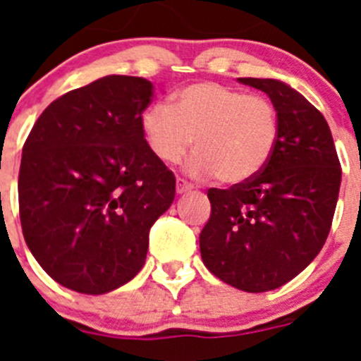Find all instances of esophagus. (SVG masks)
<instances>
[{"label": "esophagus", "instance_id": "1", "mask_svg": "<svg viewBox=\"0 0 361 361\" xmlns=\"http://www.w3.org/2000/svg\"><path fill=\"white\" fill-rule=\"evenodd\" d=\"M193 190V186H191L190 183H186V180H183V178H177V193L178 195H184V193H188V191Z\"/></svg>", "mask_w": 361, "mask_h": 361}]
</instances>
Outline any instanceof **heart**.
I'll return each mask as SVG.
<instances>
[{
	"mask_svg": "<svg viewBox=\"0 0 361 361\" xmlns=\"http://www.w3.org/2000/svg\"><path fill=\"white\" fill-rule=\"evenodd\" d=\"M141 130L149 152L164 164L183 161L195 139L188 173L242 184L269 162L279 141V116L262 95L204 81L173 94L171 106L149 104Z\"/></svg>",
	"mask_w": 361,
	"mask_h": 361,
	"instance_id": "obj_1",
	"label": "heart"
}]
</instances>
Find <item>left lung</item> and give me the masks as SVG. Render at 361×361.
I'll list each match as a JSON object with an SVG mask.
<instances>
[{"label": "left lung", "instance_id": "8db88e82", "mask_svg": "<svg viewBox=\"0 0 361 361\" xmlns=\"http://www.w3.org/2000/svg\"><path fill=\"white\" fill-rule=\"evenodd\" d=\"M279 116V141L257 177L208 191L200 257L216 279L247 293L280 288L314 260L329 235L342 170L329 124L279 79L240 78Z\"/></svg>", "mask_w": 361, "mask_h": 361}]
</instances>
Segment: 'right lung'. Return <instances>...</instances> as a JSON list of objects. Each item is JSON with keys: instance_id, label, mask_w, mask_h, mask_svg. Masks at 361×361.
<instances>
[{"instance_id": "add662e5", "label": "right lung", "mask_w": 361, "mask_h": 361, "mask_svg": "<svg viewBox=\"0 0 361 361\" xmlns=\"http://www.w3.org/2000/svg\"><path fill=\"white\" fill-rule=\"evenodd\" d=\"M152 99L148 79L106 75L50 103L25 142L23 237L63 288L104 295L145 266L149 228L175 199L141 130Z\"/></svg>"}]
</instances>
